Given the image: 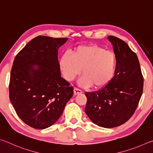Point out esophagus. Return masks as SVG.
<instances>
[{
    "label": "esophagus",
    "mask_w": 153,
    "mask_h": 153,
    "mask_svg": "<svg viewBox=\"0 0 153 153\" xmlns=\"http://www.w3.org/2000/svg\"><path fill=\"white\" fill-rule=\"evenodd\" d=\"M74 93L75 95H77V94H82V91L81 90L77 88H74Z\"/></svg>",
    "instance_id": "1"
}]
</instances>
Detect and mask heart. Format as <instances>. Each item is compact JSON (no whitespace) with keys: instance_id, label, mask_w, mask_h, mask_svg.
I'll return each instance as SVG.
<instances>
[{"instance_id":"heart-1","label":"heart","mask_w":153,"mask_h":153,"mask_svg":"<svg viewBox=\"0 0 153 153\" xmlns=\"http://www.w3.org/2000/svg\"><path fill=\"white\" fill-rule=\"evenodd\" d=\"M59 65L67 80L71 81L82 69L79 79L82 86L101 88L109 83L115 73L116 56L112 51L94 44L79 45L71 52L64 53L59 60Z\"/></svg>"}]
</instances>
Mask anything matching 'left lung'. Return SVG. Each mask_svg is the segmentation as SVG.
<instances>
[{"mask_svg": "<svg viewBox=\"0 0 153 153\" xmlns=\"http://www.w3.org/2000/svg\"><path fill=\"white\" fill-rule=\"evenodd\" d=\"M116 56L115 76L98 91L86 92L85 113L98 126L122 125L135 112L143 92L144 78L136 54L123 40L110 36Z\"/></svg>", "mask_w": 153, "mask_h": 153, "instance_id": "8db88e82", "label": "left lung"}]
</instances>
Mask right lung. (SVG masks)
Wrapping results in <instances>:
<instances>
[{
  "mask_svg": "<svg viewBox=\"0 0 153 153\" xmlns=\"http://www.w3.org/2000/svg\"><path fill=\"white\" fill-rule=\"evenodd\" d=\"M67 39L38 36L14 59L9 98L19 118L33 128L55 123L73 96L74 87L61 77L57 57L59 48Z\"/></svg>",
  "mask_w": 153,
  "mask_h": 153,
  "instance_id": "add662e5",
  "label": "right lung"
}]
</instances>
